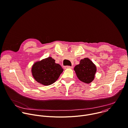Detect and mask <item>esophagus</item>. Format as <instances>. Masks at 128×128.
<instances>
[{"instance_id":"34e87169","label":"esophagus","mask_w":128,"mask_h":128,"mask_svg":"<svg viewBox=\"0 0 128 128\" xmlns=\"http://www.w3.org/2000/svg\"><path fill=\"white\" fill-rule=\"evenodd\" d=\"M73 66H66L64 67V69H68V68H72Z\"/></svg>"}]
</instances>
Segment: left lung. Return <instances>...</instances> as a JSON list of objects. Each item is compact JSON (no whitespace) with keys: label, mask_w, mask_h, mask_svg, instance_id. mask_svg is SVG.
I'll return each mask as SVG.
<instances>
[{"label":"left lung","mask_w":128,"mask_h":128,"mask_svg":"<svg viewBox=\"0 0 128 128\" xmlns=\"http://www.w3.org/2000/svg\"><path fill=\"white\" fill-rule=\"evenodd\" d=\"M78 78L83 82L90 83L94 79L96 72L95 64L88 58L81 59L74 68Z\"/></svg>","instance_id":"obj_1"}]
</instances>
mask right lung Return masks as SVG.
<instances>
[{
  "instance_id": "add662e5",
  "label": "right lung",
  "mask_w": 128,
  "mask_h": 128,
  "mask_svg": "<svg viewBox=\"0 0 128 128\" xmlns=\"http://www.w3.org/2000/svg\"><path fill=\"white\" fill-rule=\"evenodd\" d=\"M63 71L62 67L50 57L35 62L32 68L34 79L44 86H49L54 83Z\"/></svg>"
}]
</instances>
